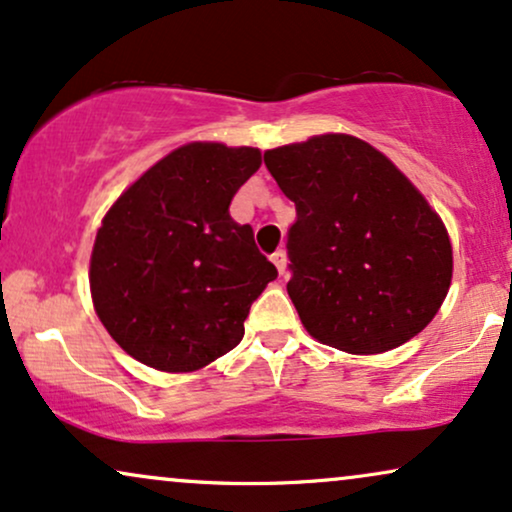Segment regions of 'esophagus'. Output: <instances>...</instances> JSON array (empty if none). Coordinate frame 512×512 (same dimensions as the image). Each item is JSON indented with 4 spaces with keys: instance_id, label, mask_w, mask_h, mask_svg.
<instances>
[{
    "instance_id": "1",
    "label": "esophagus",
    "mask_w": 512,
    "mask_h": 512,
    "mask_svg": "<svg viewBox=\"0 0 512 512\" xmlns=\"http://www.w3.org/2000/svg\"><path fill=\"white\" fill-rule=\"evenodd\" d=\"M270 261L275 263V268H277V273L280 275H285V270H287V254L282 249H277L273 256H270Z\"/></svg>"
}]
</instances>
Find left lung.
<instances>
[{
	"mask_svg": "<svg viewBox=\"0 0 512 512\" xmlns=\"http://www.w3.org/2000/svg\"><path fill=\"white\" fill-rule=\"evenodd\" d=\"M263 161L296 206L287 292L311 337L382 353L425 330L449 292L453 254L406 175L351 135L270 149Z\"/></svg>",
	"mask_w": 512,
	"mask_h": 512,
	"instance_id": "obj_1",
	"label": "left lung"
}]
</instances>
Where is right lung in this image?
I'll return each instance as SVG.
<instances>
[{"instance_id":"1","label":"right lung","mask_w":512,"mask_h":512,"mask_svg":"<svg viewBox=\"0 0 512 512\" xmlns=\"http://www.w3.org/2000/svg\"><path fill=\"white\" fill-rule=\"evenodd\" d=\"M261 151L192 142L151 166L106 213L90 263L99 320L132 358L192 372L232 351L277 268L230 201Z\"/></svg>"}]
</instances>
